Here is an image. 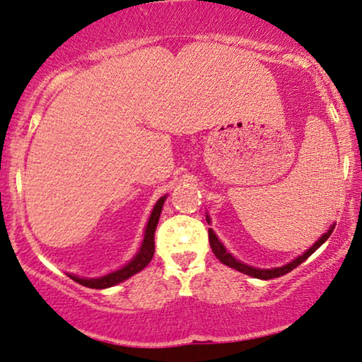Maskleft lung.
<instances>
[{
    "mask_svg": "<svg viewBox=\"0 0 362 362\" xmlns=\"http://www.w3.org/2000/svg\"><path fill=\"white\" fill-rule=\"evenodd\" d=\"M206 221H210V220L206 218ZM332 230H334V226H331V228L327 230L326 233L322 235V237H321L320 240H317V242H316L315 245H313V247H311L310 250H308V252H305V253L301 255V257H298L296 259H293L291 263L285 264V267H279V268H272V269H259V268L248 267V264H245V263H240L238 259H235L233 257H231V255H230L228 252H226L225 247H223V245H221V243L218 242V238H216V235L214 233V230H211V228H209V240H210V247H211V252H214L215 257L218 258L221 263L226 264V267H230V268H235V269H237V272H242V273L248 274V276H253V278H259V279H272V278H278V276H283V274L290 273L291 269H295L296 267H300V264H301L303 262H306V259L310 258L311 255L315 253L316 250L320 248L321 245L326 242L327 238L331 237Z\"/></svg>",
    "mask_w": 362,
    "mask_h": 362,
    "instance_id": "left-lung-1",
    "label": "left lung"
}]
</instances>
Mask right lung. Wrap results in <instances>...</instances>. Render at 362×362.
<instances>
[{"instance_id": "right-lung-1", "label": "right lung", "mask_w": 362, "mask_h": 362, "mask_svg": "<svg viewBox=\"0 0 362 362\" xmlns=\"http://www.w3.org/2000/svg\"><path fill=\"white\" fill-rule=\"evenodd\" d=\"M163 202H165V197L158 199L156 206H153L152 215H151V218H148V223H147V228H146V237H144L142 247H141V250H139V253L136 255V257H134L131 263H127L124 268L117 269V272L105 274V276H100V278L86 279V278L74 276V274H69V278L74 279L76 283H79V285H83V286L95 288V290H103V288H109V286L117 285V283L124 281V279H127V278H131L132 274H136V273L141 272V269L146 268L147 264L151 263V259L153 257V252H156L153 233H156L157 221H158V216H160Z\"/></svg>"}]
</instances>
